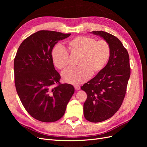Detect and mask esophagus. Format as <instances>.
Listing matches in <instances>:
<instances>
[{
  "mask_svg": "<svg viewBox=\"0 0 147 147\" xmlns=\"http://www.w3.org/2000/svg\"><path fill=\"white\" fill-rule=\"evenodd\" d=\"M74 88H75V90H80V85H74Z\"/></svg>",
  "mask_w": 147,
  "mask_h": 147,
  "instance_id": "obj_1",
  "label": "esophagus"
}]
</instances>
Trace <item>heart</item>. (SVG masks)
Returning <instances> with one entry per match:
<instances>
[{"mask_svg":"<svg viewBox=\"0 0 147 147\" xmlns=\"http://www.w3.org/2000/svg\"><path fill=\"white\" fill-rule=\"evenodd\" d=\"M70 53L78 56L75 68H69L62 74L65 82L77 84L99 74L107 64L111 55L109 43L104 39L97 40L91 37L79 35L67 42ZM51 58L56 67L64 70L69 63V53L64 48L57 45L53 49Z\"/></svg>","mask_w":147,"mask_h":147,"instance_id":"b5f03b06","label":"heart"}]
</instances>
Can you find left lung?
Listing matches in <instances>:
<instances>
[{
	"mask_svg": "<svg viewBox=\"0 0 147 147\" xmlns=\"http://www.w3.org/2000/svg\"><path fill=\"white\" fill-rule=\"evenodd\" d=\"M107 41L111 47L110 59L105 68L81 87L87 94L83 105L88 121L98 123L112 117L121 107L131 75L129 56L121 42L104 31H92Z\"/></svg>",
	"mask_w": 147,
	"mask_h": 147,
	"instance_id": "left-lung-1",
	"label": "left lung"
}]
</instances>
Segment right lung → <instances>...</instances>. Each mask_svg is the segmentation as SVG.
I'll list each match as a JSON object with an SVG mask.
<instances>
[{
	"mask_svg": "<svg viewBox=\"0 0 147 147\" xmlns=\"http://www.w3.org/2000/svg\"><path fill=\"white\" fill-rule=\"evenodd\" d=\"M51 30H39L21 43L14 59L15 84L22 104L34 118L55 122L63 117L74 93L70 84H61V76L51 58L53 47L69 37ZM57 83L59 85L55 87Z\"/></svg>",
	"mask_w": 147,
	"mask_h": 147,
	"instance_id": "obj_1",
	"label": "right lung"
}]
</instances>
